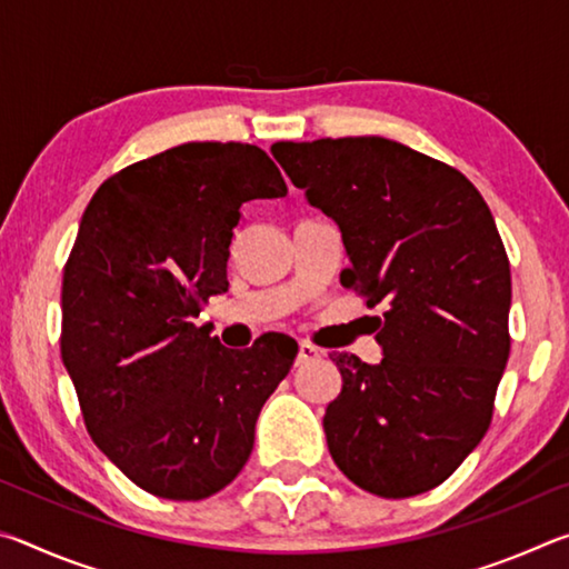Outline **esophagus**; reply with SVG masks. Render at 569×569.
Instances as JSON below:
<instances>
[{"label":"esophagus","instance_id":"esophagus-1","mask_svg":"<svg viewBox=\"0 0 569 569\" xmlns=\"http://www.w3.org/2000/svg\"><path fill=\"white\" fill-rule=\"evenodd\" d=\"M319 349H316L313 343H308V341H301L298 343V353H296V363H308V361H313V359H319Z\"/></svg>","mask_w":569,"mask_h":569}]
</instances>
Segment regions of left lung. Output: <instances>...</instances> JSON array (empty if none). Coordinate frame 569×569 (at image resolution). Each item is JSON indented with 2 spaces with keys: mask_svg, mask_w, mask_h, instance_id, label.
Wrapping results in <instances>:
<instances>
[{
  "mask_svg": "<svg viewBox=\"0 0 569 569\" xmlns=\"http://www.w3.org/2000/svg\"><path fill=\"white\" fill-rule=\"evenodd\" d=\"M308 203L341 228V283L373 319L381 363L331 353L343 387L323 417L329 451L371 495L413 497L455 475L495 413L509 359V258L467 176L387 138L276 142Z\"/></svg>",
  "mask_w": 569,
  "mask_h": 569,
  "instance_id": "8db88e82",
  "label": "left lung"
}]
</instances>
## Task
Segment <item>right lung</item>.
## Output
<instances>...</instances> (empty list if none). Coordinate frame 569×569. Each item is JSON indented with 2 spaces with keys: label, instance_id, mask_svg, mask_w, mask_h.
Instances as JSON below:
<instances>
[{
  "label": "right lung",
  "instance_id": "right-lung-1",
  "mask_svg": "<svg viewBox=\"0 0 569 569\" xmlns=\"http://www.w3.org/2000/svg\"><path fill=\"white\" fill-rule=\"evenodd\" d=\"M248 142H186L114 172L84 208L62 276L64 369L104 457L146 492L198 502L238 477L298 343L220 346L196 319L228 288L240 206L283 198Z\"/></svg>",
  "mask_w": 569,
  "mask_h": 569
}]
</instances>
